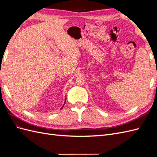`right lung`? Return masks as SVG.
<instances>
[{"instance_id": "right-lung-1", "label": "right lung", "mask_w": 157, "mask_h": 157, "mask_svg": "<svg viewBox=\"0 0 157 157\" xmlns=\"http://www.w3.org/2000/svg\"><path fill=\"white\" fill-rule=\"evenodd\" d=\"M63 106H64V105H63ZM63 107H62V108H63ZM62 108H61V109H62Z\"/></svg>"}]
</instances>
